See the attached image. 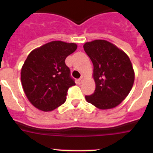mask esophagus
Wrapping results in <instances>:
<instances>
[{"label": "esophagus", "instance_id": "esophagus-1", "mask_svg": "<svg viewBox=\"0 0 153 153\" xmlns=\"http://www.w3.org/2000/svg\"><path fill=\"white\" fill-rule=\"evenodd\" d=\"M84 79H85L84 76H81V77L78 79V83H79V84H80V83H83V81L84 80Z\"/></svg>", "mask_w": 153, "mask_h": 153}]
</instances>
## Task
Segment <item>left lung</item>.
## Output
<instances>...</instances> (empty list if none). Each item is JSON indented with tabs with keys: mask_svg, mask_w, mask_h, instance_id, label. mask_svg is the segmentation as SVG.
<instances>
[{
	"mask_svg": "<svg viewBox=\"0 0 153 153\" xmlns=\"http://www.w3.org/2000/svg\"><path fill=\"white\" fill-rule=\"evenodd\" d=\"M83 49L93 64L94 93L86 100L100 109H113L120 105L132 90L135 79L128 55L105 40L86 42Z\"/></svg>",
	"mask_w": 153,
	"mask_h": 153,
	"instance_id": "8db88e82",
	"label": "left lung"
}]
</instances>
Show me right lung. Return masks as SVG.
<instances>
[{"mask_svg":"<svg viewBox=\"0 0 153 153\" xmlns=\"http://www.w3.org/2000/svg\"><path fill=\"white\" fill-rule=\"evenodd\" d=\"M76 48L75 43L54 40L30 53L21 79L27 98L36 109L52 111L65 102L69 87L75 85L65 60Z\"/></svg>","mask_w":153,"mask_h":153,"instance_id":"add662e5","label":"right lung"}]
</instances>
